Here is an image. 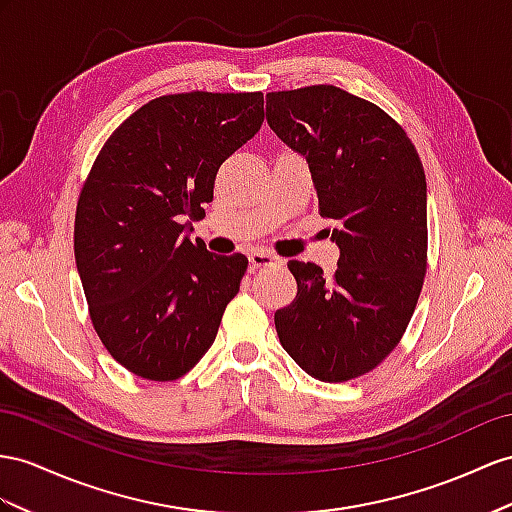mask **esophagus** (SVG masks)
<instances>
[{
    "mask_svg": "<svg viewBox=\"0 0 512 512\" xmlns=\"http://www.w3.org/2000/svg\"><path fill=\"white\" fill-rule=\"evenodd\" d=\"M248 264H251V268H268V266H279V259L264 251H251L248 253Z\"/></svg>",
    "mask_w": 512,
    "mask_h": 512,
    "instance_id": "obj_1",
    "label": "esophagus"
}]
</instances>
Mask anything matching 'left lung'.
Instances as JSON below:
<instances>
[{"label":"left lung","mask_w":512,"mask_h":512,"mask_svg":"<svg viewBox=\"0 0 512 512\" xmlns=\"http://www.w3.org/2000/svg\"><path fill=\"white\" fill-rule=\"evenodd\" d=\"M266 121L303 155L339 248L329 279L292 259L298 292L274 326L300 368L324 383L374 370L398 346L426 274V175L404 129L337 86L266 95Z\"/></svg>","instance_id":"obj_1"}]
</instances>
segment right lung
I'll return each instance as SVG.
<instances>
[{"label": "right lung", "instance_id": "right-lung-1", "mask_svg": "<svg viewBox=\"0 0 512 512\" xmlns=\"http://www.w3.org/2000/svg\"><path fill=\"white\" fill-rule=\"evenodd\" d=\"M264 123L261 93L144 103L108 138L75 212V264L103 346L147 381H175L214 344L248 259L192 242L220 164Z\"/></svg>", "mask_w": 512, "mask_h": 512}]
</instances>
